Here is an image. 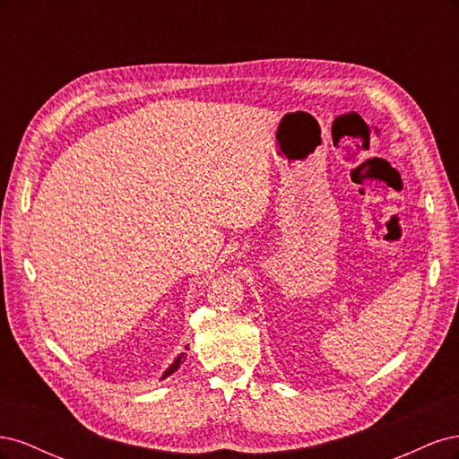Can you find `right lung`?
Here are the masks:
<instances>
[{"instance_id": "obj_1", "label": "right lung", "mask_w": 459, "mask_h": 459, "mask_svg": "<svg viewBox=\"0 0 459 459\" xmlns=\"http://www.w3.org/2000/svg\"><path fill=\"white\" fill-rule=\"evenodd\" d=\"M186 351H189L187 346H186ZM186 358H187V354H186V352H179V354H178V358L174 359V362H172L169 368H166V371L162 373V377H160V379H166V377H169V375H172L179 366H182V364L186 362Z\"/></svg>"}]
</instances>
